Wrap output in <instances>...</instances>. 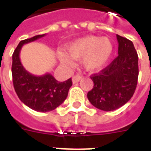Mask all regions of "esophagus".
<instances>
[{"instance_id":"1","label":"esophagus","mask_w":151,"mask_h":151,"mask_svg":"<svg viewBox=\"0 0 151 151\" xmlns=\"http://www.w3.org/2000/svg\"><path fill=\"white\" fill-rule=\"evenodd\" d=\"M82 78V77L79 75H74L73 77L72 78V82L74 84V83H77V82H78Z\"/></svg>"}]
</instances>
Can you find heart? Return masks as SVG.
<instances>
[{
  "label": "heart",
  "instance_id": "heart-1",
  "mask_svg": "<svg viewBox=\"0 0 151 151\" xmlns=\"http://www.w3.org/2000/svg\"><path fill=\"white\" fill-rule=\"evenodd\" d=\"M68 54L60 52V61L67 67L74 65V60L82 58V65L89 72H96L104 67L113 52V44L108 37L89 35L80 38L66 47Z\"/></svg>",
  "mask_w": 151,
  "mask_h": 151
}]
</instances>
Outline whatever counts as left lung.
<instances>
[{"label":"left lung","instance_id":"8db88e82","mask_svg":"<svg viewBox=\"0 0 151 151\" xmlns=\"http://www.w3.org/2000/svg\"><path fill=\"white\" fill-rule=\"evenodd\" d=\"M118 56L98 74L87 98L94 107L103 111L118 109L132 98L138 78V56L132 41L116 35Z\"/></svg>","mask_w":151,"mask_h":151}]
</instances>
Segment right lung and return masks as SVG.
<instances>
[{"instance_id":"add662e5","label":"right lung","mask_w":151,"mask_h":151,"mask_svg":"<svg viewBox=\"0 0 151 151\" xmlns=\"http://www.w3.org/2000/svg\"><path fill=\"white\" fill-rule=\"evenodd\" d=\"M44 35L45 34L38 35L22 40L14 52L12 63L13 83L18 98L27 107L41 112L52 111L61 104L67 98L72 86L71 78L60 82L50 73L33 75L22 65L19 55L22 46Z\"/></svg>"}]
</instances>
